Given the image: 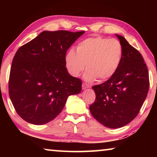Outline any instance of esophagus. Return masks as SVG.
Segmentation results:
<instances>
[{"mask_svg": "<svg viewBox=\"0 0 157 157\" xmlns=\"http://www.w3.org/2000/svg\"><path fill=\"white\" fill-rule=\"evenodd\" d=\"M87 88H90L89 85L86 84H82V89L85 90V89H86Z\"/></svg>", "mask_w": 157, "mask_h": 157, "instance_id": "1", "label": "esophagus"}]
</instances>
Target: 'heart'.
I'll return each instance as SVG.
<instances>
[{
    "instance_id": "1",
    "label": "heart",
    "mask_w": 157,
    "mask_h": 157,
    "mask_svg": "<svg viewBox=\"0 0 157 157\" xmlns=\"http://www.w3.org/2000/svg\"><path fill=\"white\" fill-rule=\"evenodd\" d=\"M123 57V48L116 39L90 37L79 42L65 55L68 72L78 77L85 68L84 78L89 82H103L111 78L118 70Z\"/></svg>"
}]
</instances>
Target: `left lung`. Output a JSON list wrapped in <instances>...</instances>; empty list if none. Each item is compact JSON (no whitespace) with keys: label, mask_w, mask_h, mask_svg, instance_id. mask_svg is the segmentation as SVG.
Returning a JSON list of instances; mask_svg holds the SVG:
<instances>
[{"label":"left lung","mask_w":157,"mask_h":157,"mask_svg":"<svg viewBox=\"0 0 157 157\" xmlns=\"http://www.w3.org/2000/svg\"><path fill=\"white\" fill-rule=\"evenodd\" d=\"M116 36L123 48V59L111 78L92 87L96 98L89 107L90 112L100 123L112 129L126 125L136 118L150 86L142 55L123 36Z\"/></svg>","instance_id":"left-lung-1"}]
</instances>
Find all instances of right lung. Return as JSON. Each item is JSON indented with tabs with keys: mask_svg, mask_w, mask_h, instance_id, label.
Returning <instances> with one entry per match:
<instances>
[{
	"mask_svg": "<svg viewBox=\"0 0 157 157\" xmlns=\"http://www.w3.org/2000/svg\"><path fill=\"white\" fill-rule=\"evenodd\" d=\"M84 31H44L18 48L12 60L9 94L16 111L41 125L59 115L68 96L78 94L82 81L68 73L66 51Z\"/></svg>",
	"mask_w": 157,
	"mask_h": 157,
	"instance_id": "1",
	"label": "right lung"
}]
</instances>
